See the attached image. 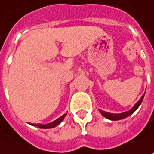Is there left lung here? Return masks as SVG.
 <instances>
[{"label": "left lung", "instance_id": "obj_1", "mask_svg": "<svg viewBox=\"0 0 154 154\" xmlns=\"http://www.w3.org/2000/svg\"><path fill=\"white\" fill-rule=\"evenodd\" d=\"M145 96V93L141 96V98H140V100L134 105L133 107L129 110L128 111H125V112H122V113H119V114H114V113H109V112H106V111H103L102 109H99V112L102 114V116H103L104 117H106L107 119H109V120H112V121H117V120H121V119H123V118H126L128 116H130L131 114H133L134 112L138 109L140 103L143 100V98Z\"/></svg>", "mask_w": 154, "mask_h": 154}]
</instances>
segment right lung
<instances>
[{"label": "right lung", "mask_w": 154, "mask_h": 154, "mask_svg": "<svg viewBox=\"0 0 154 154\" xmlns=\"http://www.w3.org/2000/svg\"><path fill=\"white\" fill-rule=\"evenodd\" d=\"M66 115H67V114H64V115H62L61 117L57 118L55 121L47 123V124H41V123H30V124L32 125V126H35V127L39 128H55L56 127L57 125H59V124L63 121V119H64V117L66 116Z\"/></svg>", "instance_id": "1"}]
</instances>
